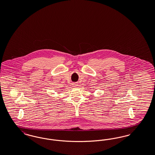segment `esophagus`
Instances as JSON below:
<instances>
[{"label": "esophagus", "instance_id": "esophagus-1", "mask_svg": "<svg viewBox=\"0 0 155 155\" xmlns=\"http://www.w3.org/2000/svg\"><path fill=\"white\" fill-rule=\"evenodd\" d=\"M73 87H77V86H78V84L77 83H74L73 84Z\"/></svg>", "mask_w": 155, "mask_h": 155}]
</instances>
